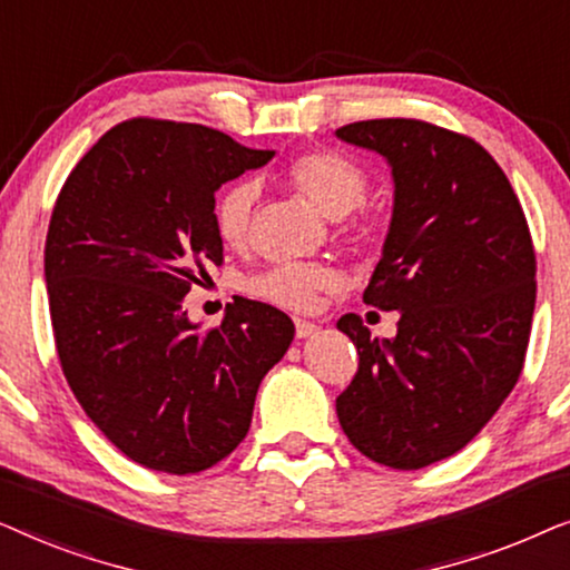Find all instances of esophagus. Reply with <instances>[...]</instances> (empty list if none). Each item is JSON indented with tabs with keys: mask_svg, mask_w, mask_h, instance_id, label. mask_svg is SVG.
I'll use <instances>...</instances> for the list:
<instances>
[{
	"mask_svg": "<svg viewBox=\"0 0 570 570\" xmlns=\"http://www.w3.org/2000/svg\"><path fill=\"white\" fill-rule=\"evenodd\" d=\"M316 332V324L314 322H306V318H295V334H298V337L303 340V337H311V334Z\"/></svg>",
	"mask_w": 570,
	"mask_h": 570,
	"instance_id": "obj_1",
	"label": "esophagus"
}]
</instances>
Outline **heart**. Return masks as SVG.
Returning <instances> with one entry per match:
<instances>
[{"instance_id": "b5f03b06", "label": "heart", "mask_w": 570, "mask_h": 570, "mask_svg": "<svg viewBox=\"0 0 570 570\" xmlns=\"http://www.w3.org/2000/svg\"><path fill=\"white\" fill-rule=\"evenodd\" d=\"M285 181L332 220L355 213V220L345 223V230L353 236H365L368 220H365L363 199L368 194L371 176L355 155L332 147L301 153L287 163ZM256 209H259V186L254 178H236L217 194L213 209L215 230L225 246L246 248L252 244ZM340 279V272L330 264L287 262L256 275L248 283V291L275 306L308 311L314 308L316 295L334 291Z\"/></svg>"}]
</instances>
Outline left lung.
<instances>
[{"label":"left lung","instance_id":"8db88e82","mask_svg":"<svg viewBox=\"0 0 570 570\" xmlns=\"http://www.w3.org/2000/svg\"><path fill=\"white\" fill-rule=\"evenodd\" d=\"M337 137L392 166L394 215L363 301L400 311L384 342L357 314L337 322L361 357L337 417L373 462L420 470L462 451L517 386L537 298L532 233L472 137L420 119L355 121Z\"/></svg>","mask_w":570,"mask_h":570}]
</instances>
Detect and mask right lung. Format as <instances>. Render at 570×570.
Masks as SVG:
<instances>
[{"mask_svg": "<svg viewBox=\"0 0 570 570\" xmlns=\"http://www.w3.org/2000/svg\"><path fill=\"white\" fill-rule=\"evenodd\" d=\"M272 155L202 124L129 119L82 155L53 205L43 269L61 371L85 415L147 470L194 474L228 456L293 342L269 303L233 301L207 330L181 308L207 264H223L215 191Z\"/></svg>", "mask_w": 570, "mask_h": 570, "instance_id": "1", "label": "right lung"}]
</instances>
